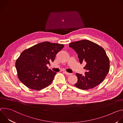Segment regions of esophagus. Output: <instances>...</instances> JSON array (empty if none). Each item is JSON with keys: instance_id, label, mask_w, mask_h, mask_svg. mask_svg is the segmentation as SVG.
<instances>
[{"instance_id": "esophagus-1", "label": "esophagus", "mask_w": 123, "mask_h": 123, "mask_svg": "<svg viewBox=\"0 0 123 123\" xmlns=\"http://www.w3.org/2000/svg\"><path fill=\"white\" fill-rule=\"evenodd\" d=\"M64 73H65V74L66 75H72V74H73L68 73V72H65Z\"/></svg>"}]
</instances>
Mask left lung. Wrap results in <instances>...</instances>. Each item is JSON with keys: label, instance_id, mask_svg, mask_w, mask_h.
<instances>
[{"label": "left lung", "instance_id": "left-lung-1", "mask_svg": "<svg viewBox=\"0 0 123 123\" xmlns=\"http://www.w3.org/2000/svg\"><path fill=\"white\" fill-rule=\"evenodd\" d=\"M69 47L78 55L80 64L86 62L85 75L76 74L78 81L75 86L81 90H89L101 83L110 70V60L104 49L87 40L72 42Z\"/></svg>", "mask_w": 123, "mask_h": 123}]
</instances>
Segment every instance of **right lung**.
Returning a JSON list of instances; mask_svg holds the SVG:
<instances>
[{"label":"right lung","instance_id":"1","mask_svg":"<svg viewBox=\"0 0 123 123\" xmlns=\"http://www.w3.org/2000/svg\"><path fill=\"white\" fill-rule=\"evenodd\" d=\"M64 47L63 44L46 41L24 50L15 62L20 81L36 91L49 86L56 73L49 69L47 65L55 60L56 55Z\"/></svg>","mask_w":123,"mask_h":123}]
</instances>
